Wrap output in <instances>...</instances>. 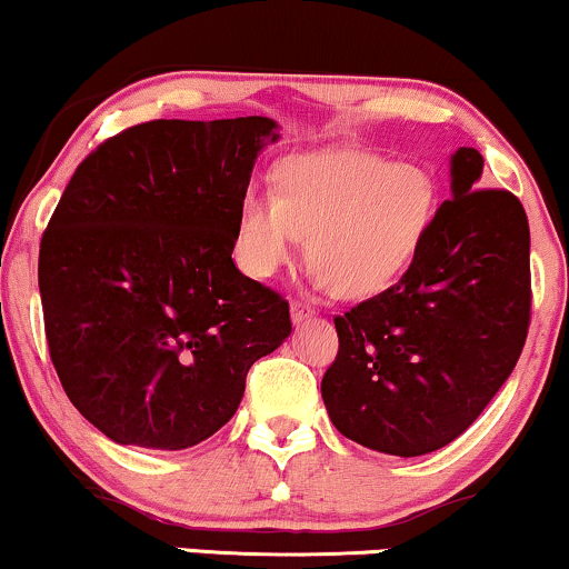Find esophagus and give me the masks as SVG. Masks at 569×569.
I'll list each match as a JSON object with an SVG mask.
<instances>
[{
    "instance_id": "34e87169",
    "label": "esophagus",
    "mask_w": 569,
    "mask_h": 569,
    "mask_svg": "<svg viewBox=\"0 0 569 569\" xmlns=\"http://www.w3.org/2000/svg\"><path fill=\"white\" fill-rule=\"evenodd\" d=\"M312 312H315V307L309 305V301H305V299H291V318H293V322L309 318V315H312Z\"/></svg>"
}]
</instances>
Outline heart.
Here are the masks:
<instances>
[{"label":"heart","instance_id":"1","mask_svg":"<svg viewBox=\"0 0 569 569\" xmlns=\"http://www.w3.org/2000/svg\"><path fill=\"white\" fill-rule=\"evenodd\" d=\"M433 210V178L420 164L349 147L293 154L278 168L276 193L241 199L236 251L249 276L270 278L309 239L320 283L336 297L365 299L409 268Z\"/></svg>","mask_w":569,"mask_h":569}]
</instances>
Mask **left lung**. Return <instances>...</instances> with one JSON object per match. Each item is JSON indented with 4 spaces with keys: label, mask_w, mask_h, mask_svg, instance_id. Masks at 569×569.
Segmentation results:
<instances>
[{
    "label": "left lung",
    "mask_w": 569,
    "mask_h": 569,
    "mask_svg": "<svg viewBox=\"0 0 569 569\" xmlns=\"http://www.w3.org/2000/svg\"><path fill=\"white\" fill-rule=\"evenodd\" d=\"M483 157H451V199L391 289L336 315L322 376L351 441L420 457L462 436L515 370L530 328V228L520 199L480 186Z\"/></svg>",
    "instance_id": "8db88e82"
}]
</instances>
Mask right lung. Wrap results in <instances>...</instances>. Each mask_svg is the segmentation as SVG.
<instances>
[{
  "mask_svg": "<svg viewBox=\"0 0 569 569\" xmlns=\"http://www.w3.org/2000/svg\"><path fill=\"white\" fill-rule=\"evenodd\" d=\"M268 118L149 120L78 164L39 249L57 378L114 443L189 449L291 333L289 301L236 268V220Z\"/></svg>",
  "mask_w": 569,
  "mask_h": 569,
  "instance_id": "add662e5",
  "label": "right lung"
}]
</instances>
